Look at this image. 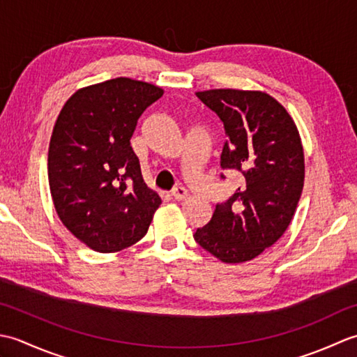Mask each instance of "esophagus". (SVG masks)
Returning a JSON list of instances; mask_svg holds the SVG:
<instances>
[{
	"instance_id": "1",
	"label": "esophagus",
	"mask_w": 357,
	"mask_h": 357,
	"mask_svg": "<svg viewBox=\"0 0 357 357\" xmlns=\"http://www.w3.org/2000/svg\"><path fill=\"white\" fill-rule=\"evenodd\" d=\"M172 198L174 201H184L187 198V190L184 187H174L172 190Z\"/></svg>"
}]
</instances>
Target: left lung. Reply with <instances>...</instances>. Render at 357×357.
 I'll return each instance as SVG.
<instances>
[{
  "instance_id": "8db88e82",
  "label": "left lung",
  "mask_w": 357,
  "mask_h": 357,
  "mask_svg": "<svg viewBox=\"0 0 357 357\" xmlns=\"http://www.w3.org/2000/svg\"><path fill=\"white\" fill-rule=\"evenodd\" d=\"M196 96L224 123L221 167L244 178L195 239L225 264L252 261L282 236L298 207L305 178L299 130L261 90L210 89Z\"/></svg>"
}]
</instances>
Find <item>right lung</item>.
<instances>
[{"label":"right lung","instance_id":"1","mask_svg":"<svg viewBox=\"0 0 357 357\" xmlns=\"http://www.w3.org/2000/svg\"><path fill=\"white\" fill-rule=\"evenodd\" d=\"M164 90L126 77L78 89L63 105L49 144L53 206L64 227L100 253L141 241L161 206L130 146L138 119Z\"/></svg>","mask_w":357,"mask_h":357}]
</instances>
